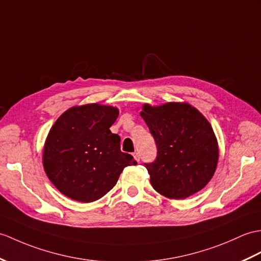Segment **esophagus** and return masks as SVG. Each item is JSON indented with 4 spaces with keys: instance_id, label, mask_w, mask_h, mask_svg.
I'll list each match as a JSON object with an SVG mask.
<instances>
[{
    "instance_id": "34e87169",
    "label": "esophagus",
    "mask_w": 261,
    "mask_h": 261,
    "mask_svg": "<svg viewBox=\"0 0 261 261\" xmlns=\"http://www.w3.org/2000/svg\"><path fill=\"white\" fill-rule=\"evenodd\" d=\"M133 158H135L137 161H140V155H139V152L133 153Z\"/></svg>"
}]
</instances>
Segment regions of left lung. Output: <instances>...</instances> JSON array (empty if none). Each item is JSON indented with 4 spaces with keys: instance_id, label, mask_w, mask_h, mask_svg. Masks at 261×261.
<instances>
[{
    "instance_id": "1",
    "label": "left lung",
    "mask_w": 261,
    "mask_h": 261,
    "mask_svg": "<svg viewBox=\"0 0 261 261\" xmlns=\"http://www.w3.org/2000/svg\"><path fill=\"white\" fill-rule=\"evenodd\" d=\"M140 116L158 149L155 160L144 163L153 189L169 199H186L207 186L219 158L208 120L181 102L143 105Z\"/></svg>"
}]
</instances>
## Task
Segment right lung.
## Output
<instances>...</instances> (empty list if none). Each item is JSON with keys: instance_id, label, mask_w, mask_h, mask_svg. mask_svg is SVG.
Returning a JSON list of instances; mask_svg holds the SVG:
<instances>
[{"instance_id": "right-lung-1", "label": "right lung", "mask_w": 261, "mask_h": 261, "mask_svg": "<svg viewBox=\"0 0 261 261\" xmlns=\"http://www.w3.org/2000/svg\"><path fill=\"white\" fill-rule=\"evenodd\" d=\"M119 110L98 103L72 107L52 125L43 149L44 171L57 189L72 200L92 202L116 186L120 173L137 165L120 150L110 131Z\"/></svg>"}]
</instances>
